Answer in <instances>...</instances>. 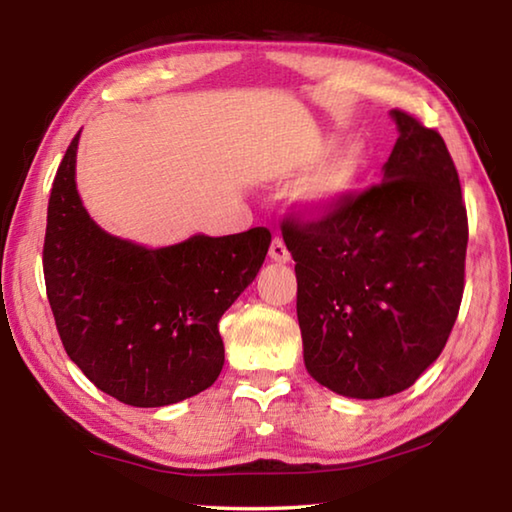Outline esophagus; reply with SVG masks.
<instances>
[{"instance_id":"obj_1","label":"esophagus","mask_w":512,"mask_h":512,"mask_svg":"<svg viewBox=\"0 0 512 512\" xmlns=\"http://www.w3.org/2000/svg\"><path fill=\"white\" fill-rule=\"evenodd\" d=\"M268 255H271L273 262H280V264L289 262V259H291L289 248H287V244H284V241H282L280 237H275V239L271 241V248H268Z\"/></svg>"}]
</instances>
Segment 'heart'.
<instances>
[{"mask_svg": "<svg viewBox=\"0 0 512 512\" xmlns=\"http://www.w3.org/2000/svg\"><path fill=\"white\" fill-rule=\"evenodd\" d=\"M318 160L323 162L307 173L293 192V203L307 216L332 214L348 201L366 167V151L357 142L345 144L332 153H329V146H325L309 164Z\"/></svg>", "mask_w": 512, "mask_h": 512, "instance_id": "heart-1", "label": "heart"}]
</instances>
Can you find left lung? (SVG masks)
<instances>
[{"instance_id":"1","label":"left lung","mask_w":512,"mask_h":512,"mask_svg":"<svg viewBox=\"0 0 512 512\" xmlns=\"http://www.w3.org/2000/svg\"><path fill=\"white\" fill-rule=\"evenodd\" d=\"M400 137L381 183L316 221L289 214L309 375L329 391L402 393L440 357L465 287L467 212L438 131L391 110Z\"/></svg>"}]
</instances>
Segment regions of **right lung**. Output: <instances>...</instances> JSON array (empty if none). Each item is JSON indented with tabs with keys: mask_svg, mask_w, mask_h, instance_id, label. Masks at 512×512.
I'll return each instance as SVG.
<instances>
[{
	"mask_svg": "<svg viewBox=\"0 0 512 512\" xmlns=\"http://www.w3.org/2000/svg\"><path fill=\"white\" fill-rule=\"evenodd\" d=\"M79 135L47 207L42 268L67 357L115 400L151 409L210 388L223 368L219 320L264 264L271 232L194 235L144 248L101 230L76 192Z\"/></svg>",
	"mask_w": 512,
	"mask_h": 512,
	"instance_id": "1",
	"label": "right lung"
}]
</instances>
